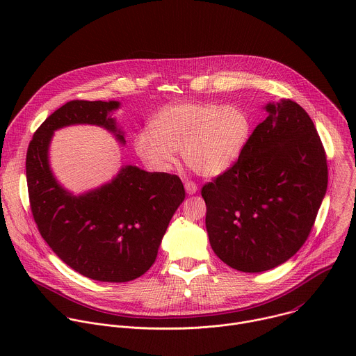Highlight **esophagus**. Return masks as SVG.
I'll use <instances>...</instances> for the list:
<instances>
[{
    "label": "esophagus",
    "instance_id": "obj_1",
    "mask_svg": "<svg viewBox=\"0 0 356 356\" xmlns=\"http://www.w3.org/2000/svg\"><path fill=\"white\" fill-rule=\"evenodd\" d=\"M184 188H186L187 194H194L197 191V184L194 181H186Z\"/></svg>",
    "mask_w": 356,
    "mask_h": 356
}]
</instances>
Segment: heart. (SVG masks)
Instances as JSON below:
<instances>
[{"label": "heart", "mask_w": 356, "mask_h": 356, "mask_svg": "<svg viewBox=\"0 0 356 356\" xmlns=\"http://www.w3.org/2000/svg\"><path fill=\"white\" fill-rule=\"evenodd\" d=\"M249 129V120L238 107L179 103L162 108L150 129L136 134L134 146L138 156L158 172L170 170L175 152L181 150L186 166L200 176L214 177L236 162Z\"/></svg>", "instance_id": "obj_1"}]
</instances>
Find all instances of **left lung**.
Returning a JSON list of instances; mask_svg holds the SVG:
<instances>
[{
  "label": "left lung",
  "instance_id": "1",
  "mask_svg": "<svg viewBox=\"0 0 356 356\" xmlns=\"http://www.w3.org/2000/svg\"><path fill=\"white\" fill-rule=\"evenodd\" d=\"M265 110L238 161L201 190L213 250L246 273L273 269L302 246L328 184L325 150L309 114L291 99Z\"/></svg>",
  "mask_w": 356,
  "mask_h": 356
}]
</instances>
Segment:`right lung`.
<instances>
[{"instance_id":"1","label":"right lung","mask_w":356,"mask_h":356,"mask_svg":"<svg viewBox=\"0 0 356 356\" xmlns=\"http://www.w3.org/2000/svg\"><path fill=\"white\" fill-rule=\"evenodd\" d=\"M118 101L73 99L49 115L28 146L31 211L42 238L80 275L110 283L142 276L154 265L168 225L186 193L176 175L122 166L101 187L74 195L49 165L54 132L69 125L103 127L125 143L111 113Z\"/></svg>"}]
</instances>
